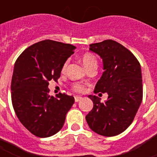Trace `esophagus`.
<instances>
[{
  "label": "esophagus",
  "instance_id": "obj_1",
  "mask_svg": "<svg viewBox=\"0 0 157 157\" xmlns=\"http://www.w3.org/2000/svg\"><path fill=\"white\" fill-rule=\"evenodd\" d=\"M82 99V97L81 96H75V102H79Z\"/></svg>",
  "mask_w": 157,
  "mask_h": 157
}]
</instances>
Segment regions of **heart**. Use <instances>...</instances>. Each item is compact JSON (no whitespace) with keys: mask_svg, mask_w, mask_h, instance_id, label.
Masks as SVG:
<instances>
[{"mask_svg":"<svg viewBox=\"0 0 157 157\" xmlns=\"http://www.w3.org/2000/svg\"><path fill=\"white\" fill-rule=\"evenodd\" d=\"M81 62L84 64V66L86 67V69L90 68V67L93 66H97V63H98L96 57L93 54H91V53H86V54H84L81 56ZM67 64V62L63 64V69H62L63 71H64L66 69ZM73 90L75 91H77V92H81V91L83 90V86H81V85H79V84H76V85L73 86Z\"/></svg>","mask_w":157,"mask_h":157,"instance_id":"1","label":"heart"}]
</instances>
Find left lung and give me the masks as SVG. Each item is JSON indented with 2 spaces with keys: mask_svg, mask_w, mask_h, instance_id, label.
Here are the masks:
<instances>
[{
  "mask_svg": "<svg viewBox=\"0 0 157 157\" xmlns=\"http://www.w3.org/2000/svg\"><path fill=\"white\" fill-rule=\"evenodd\" d=\"M90 50L103 59V75L94 93H107L101 103L98 96L89 95L94 107L86 117L94 132L106 137L124 132L134 121L143 100L141 66L128 49L112 40L90 45Z\"/></svg>",
  "mask_w": 157,
  "mask_h": 157,
  "instance_id": "left-lung-1",
  "label": "left lung"
}]
</instances>
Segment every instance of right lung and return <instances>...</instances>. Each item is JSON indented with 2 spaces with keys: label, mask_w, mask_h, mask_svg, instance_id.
<instances>
[{
  "label": "right lung",
  "mask_w": 157,
  "mask_h": 157,
  "mask_svg": "<svg viewBox=\"0 0 157 157\" xmlns=\"http://www.w3.org/2000/svg\"><path fill=\"white\" fill-rule=\"evenodd\" d=\"M70 44L41 40L27 48L16 60L11 81V99L16 116L26 129L47 138L62 129L74 103L73 96L49 94V81H57L63 66L74 53Z\"/></svg>",
  "instance_id": "obj_1"
}]
</instances>
